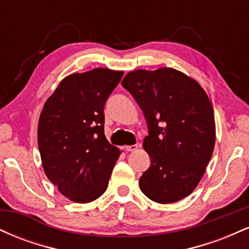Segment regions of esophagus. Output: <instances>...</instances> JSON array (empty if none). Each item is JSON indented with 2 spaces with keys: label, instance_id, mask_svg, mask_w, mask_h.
I'll return each mask as SVG.
<instances>
[{
  "label": "esophagus",
  "instance_id": "esophagus-1",
  "mask_svg": "<svg viewBox=\"0 0 249 249\" xmlns=\"http://www.w3.org/2000/svg\"><path fill=\"white\" fill-rule=\"evenodd\" d=\"M138 148V145H128V146H125V150L128 151V152H132V151H136Z\"/></svg>",
  "mask_w": 249,
  "mask_h": 249
}]
</instances>
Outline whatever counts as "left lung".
I'll return each instance as SVG.
<instances>
[{"mask_svg": "<svg viewBox=\"0 0 249 249\" xmlns=\"http://www.w3.org/2000/svg\"><path fill=\"white\" fill-rule=\"evenodd\" d=\"M122 85L147 123L142 146L151 165L139 179L142 192L159 204L186 198L204 176L215 144L210 98L198 82L171 68L131 71Z\"/></svg>", "mask_w": 249, "mask_h": 249, "instance_id": "8db88e82", "label": "left lung"}]
</instances>
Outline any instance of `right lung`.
<instances>
[{
    "label": "right lung",
    "instance_id": "add662e5",
    "mask_svg": "<svg viewBox=\"0 0 249 249\" xmlns=\"http://www.w3.org/2000/svg\"><path fill=\"white\" fill-rule=\"evenodd\" d=\"M123 71L97 68L59 83L43 107L38 148L48 179L71 201L87 204L107 191L119 148L104 134V107Z\"/></svg>",
    "mask_w": 249,
    "mask_h": 249
}]
</instances>
